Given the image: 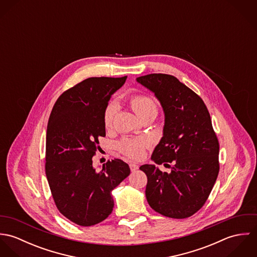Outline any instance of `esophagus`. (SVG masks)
<instances>
[{"label": "esophagus", "mask_w": 257, "mask_h": 257, "mask_svg": "<svg viewBox=\"0 0 257 257\" xmlns=\"http://www.w3.org/2000/svg\"><path fill=\"white\" fill-rule=\"evenodd\" d=\"M130 168H131L132 172H136L139 169V165L137 163H131L130 164Z\"/></svg>", "instance_id": "34e87169"}]
</instances>
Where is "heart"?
<instances>
[{
  "label": "heart",
  "instance_id": "obj_1",
  "mask_svg": "<svg viewBox=\"0 0 257 257\" xmlns=\"http://www.w3.org/2000/svg\"><path fill=\"white\" fill-rule=\"evenodd\" d=\"M131 105L137 114L141 117L146 115L157 114V105L155 101L147 95H136L131 98ZM118 110V104L116 101H110L104 110V122L107 127L112 123L113 117ZM149 146V141L146 138L138 139H123L117 147L120 152L132 158H141L145 153V149Z\"/></svg>",
  "mask_w": 257,
  "mask_h": 257
}]
</instances>
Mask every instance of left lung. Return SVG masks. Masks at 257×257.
<instances>
[{"label": "left lung", "mask_w": 257, "mask_h": 257, "mask_svg": "<svg viewBox=\"0 0 257 257\" xmlns=\"http://www.w3.org/2000/svg\"><path fill=\"white\" fill-rule=\"evenodd\" d=\"M137 81L154 93L164 111L163 137L151 159L171 168L167 173L153 164L140 167L147 176V202L165 217L189 218L206 203L220 170L219 141L209 110L172 75L148 74Z\"/></svg>", "instance_id": "obj_1"}]
</instances>
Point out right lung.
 Returning a JSON list of instances; mask_svg holds the SVG:
<instances>
[{
    "label": "right lung",
    "mask_w": 257,
    "mask_h": 257,
    "mask_svg": "<svg viewBox=\"0 0 257 257\" xmlns=\"http://www.w3.org/2000/svg\"><path fill=\"white\" fill-rule=\"evenodd\" d=\"M92 77L65 91L51 110L46 132L45 174L59 212L82 226L107 219L112 212L111 191L131 173L120 159L93 167L99 138L106 136L104 110L110 96L125 82Z\"/></svg>",
    "instance_id": "add662e5"
}]
</instances>
